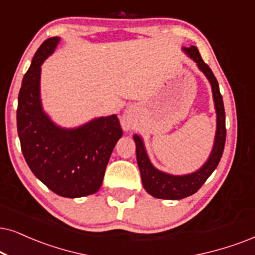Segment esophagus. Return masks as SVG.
I'll list each match as a JSON object with an SVG mask.
<instances>
[{"mask_svg":"<svg viewBox=\"0 0 255 255\" xmlns=\"http://www.w3.org/2000/svg\"><path fill=\"white\" fill-rule=\"evenodd\" d=\"M131 125H133L131 119L128 115H124V118H122V128L125 130H129L131 128Z\"/></svg>","mask_w":255,"mask_h":255,"instance_id":"obj_1","label":"esophagus"}]
</instances>
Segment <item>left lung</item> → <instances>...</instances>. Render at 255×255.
<instances>
[{"instance_id": "1", "label": "left lung", "mask_w": 255, "mask_h": 255, "mask_svg": "<svg viewBox=\"0 0 255 255\" xmlns=\"http://www.w3.org/2000/svg\"><path fill=\"white\" fill-rule=\"evenodd\" d=\"M182 51L194 61L198 68L205 74L211 83L214 108L217 113V130H215L213 147L206 162L195 172L183 174V175H174V174L162 172L154 167L147 154L142 137L137 134L133 135L135 146H136V161L143 188L146 189L148 194L156 199L180 200L198 192V189L204 185L206 180L211 176V174L219 165V161L224 153L225 141H226V117H225L224 101H222L217 79L211 68L201 59L198 48L195 46L188 48L182 47Z\"/></svg>"}]
</instances>
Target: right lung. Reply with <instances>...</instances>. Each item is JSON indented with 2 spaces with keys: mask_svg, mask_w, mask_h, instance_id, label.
<instances>
[{
  "mask_svg": "<svg viewBox=\"0 0 255 255\" xmlns=\"http://www.w3.org/2000/svg\"><path fill=\"white\" fill-rule=\"evenodd\" d=\"M60 41L57 36L44 41L24 74L16 112L17 133L22 153L34 175L57 195L81 198L94 194L101 187L122 129L117 114L64 128L44 112L41 66Z\"/></svg>",
  "mask_w": 255,
  "mask_h": 255,
  "instance_id": "1",
  "label": "right lung"
}]
</instances>
